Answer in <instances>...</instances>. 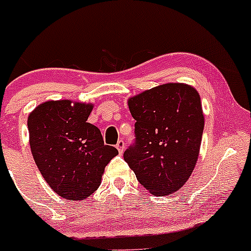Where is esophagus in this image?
<instances>
[{"instance_id":"1","label":"esophagus","mask_w":251,"mask_h":251,"mask_svg":"<svg viewBox=\"0 0 251 251\" xmlns=\"http://www.w3.org/2000/svg\"><path fill=\"white\" fill-rule=\"evenodd\" d=\"M125 142H124V140H119L118 141V143H116V148H118V151H119V153H123L124 151H125Z\"/></svg>"}]
</instances>
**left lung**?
I'll return each instance as SVG.
<instances>
[{"mask_svg":"<svg viewBox=\"0 0 251 251\" xmlns=\"http://www.w3.org/2000/svg\"><path fill=\"white\" fill-rule=\"evenodd\" d=\"M135 141L124 160L154 196L181 188L197 164L204 130L199 93L183 83H165L128 100Z\"/></svg>","mask_w":251,"mask_h":251,"instance_id":"8db88e82","label":"left lung"}]
</instances>
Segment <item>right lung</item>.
<instances>
[{"instance_id": "add662e5", "label": "right lung", "mask_w": 251, "mask_h": 251, "mask_svg": "<svg viewBox=\"0 0 251 251\" xmlns=\"http://www.w3.org/2000/svg\"><path fill=\"white\" fill-rule=\"evenodd\" d=\"M92 105L50 100L27 119L32 156L48 186L62 198L82 201L95 193L104 168L119 153L97 126L87 123Z\"/></svg>"}]
</instances>
